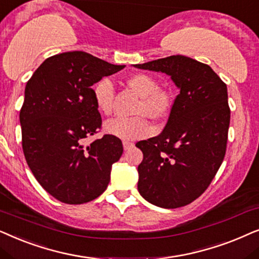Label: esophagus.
Listing matches in <instances>:
<instances>
[{
	"label": "esophagus",
	"instance_id": "34e87169",
	"mask_svg": "<svg viewBox=\"0 0 259 259\" xmlns=\"http://www.w3.org/2000/svg\"><path fill=\"white\" fill-rule=\"evenodd\" d=\"M133 147H134L133 142H127V141H124V142H123V148H124V150H125V151L132 149Z\"/></svg>",
	"mask_w": 259,
	"mask_h": 259
}]
</instances>
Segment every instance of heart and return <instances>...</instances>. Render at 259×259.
Wrapping results in <instances>:
<instances>
[{
    "instance_id": "b5f03b06",
    "label": "heart",
    "mask_w": 259,
    "mask_h": 259,
    "mask_svg": "<svg viewBox=\"0 0 259 259\" xmlns=\"http://www.w3.org/2000/svg\"><path fill=\"white\" fill-rule=\"evenodd\" d=\"M127 85L141 97L136 111L146 113L154 119L163 118L170 109V96L167 91L158 89L156 79L146 73L134 74L127 79ZM115 85L110 78H102L94 88V98L98 110L105 115L112 111ZM104 130L109 135L124 141L140 140L149 136L153 127L144 116H116L104 123Z\"/></svg>"
}]
</instances>
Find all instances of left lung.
Masks as SVG:
<instances>
[{"label":"left lung","instance_id":"1","mask_svg":"<svg viewBox=\"0 0 259 259\" xmlns=\"http://www.w3.org/2000/svg\"><path fill=\"white\" fill-rule=\"evenodd\" d=\"M134 67L165 73L180 90L163 132L136 147L143 153L137 168L140 194L158 207H182L206 191L225 156L226 84L208 65L185 55Z\"/></svg>","mask_w":259,"mask_h":259}]
</instances>
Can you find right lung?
<instances>
[{
  "mask_svg": "<svg viewBox=\"0 0 259 259\" xmlns=\"http://www.w3.org/2000/svg\"><path fill=\"white\" fill-rule=\"evenodd\" d=\"M122 68L85 52H66L47 58L27 82L20 111L23 154L37 182L61 202L98 198L122 156V142L111 135L84 146L102 125L91 86Z\"/></svg>",
  "mask_w": 259,
  "mask_h": 259,
  "instance_id": "1",
  "label": "right lung"
}]
</instances>
